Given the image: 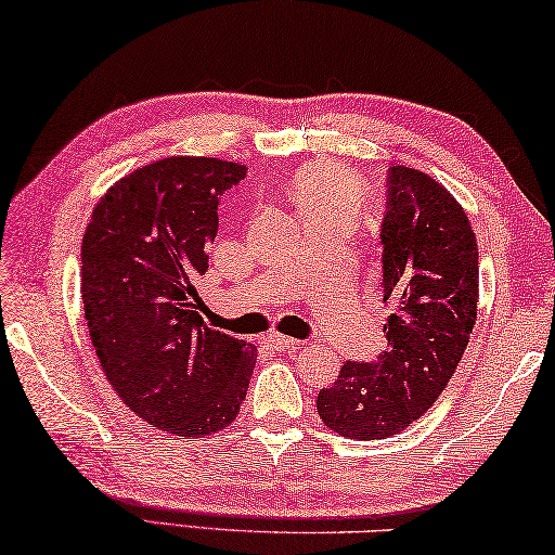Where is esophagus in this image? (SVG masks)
I'll list each match as a JSON object with an SVG mask.
<instances>
[{"label": "esophagus", "mask_w": 555, "mask_h": 555, "mask_svg": "<svg viewBox=\"0 0 555 555\" xmlns=\"http://www.w3.org/2000/svg\"><path fill=\"white\" fill-rule=\"evenodd\" d=\"M266 344L278 348V351H295V348L299 346L297 338H289V336H283V334H270L266 336Z\"/></svg>", "instance_id": "esophagus-1"}]
</instances>
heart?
<instances>
[{
    "instance_id": "1",
    "label": "heart",
    "mask_w": 555,
    "mask_h": 555,
    "mask_svg": "<svg viewBox=\"0 0 555 555\" xmlns=\"http://www.w3.org/2000/svg\"><path fill=\"white\" fill-rule=\"evenodd\" d=\"M289 192L305 219L319 217V214L358 211L363 202L361 182L356 175L328 160L302 165L293 175Z\"/></svg>"
}]
</instances>
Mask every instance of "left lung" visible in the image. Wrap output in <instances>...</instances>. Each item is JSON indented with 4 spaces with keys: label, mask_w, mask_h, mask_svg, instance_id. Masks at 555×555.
I'll return each instance as SVG.
<instances>
[{
    "label": "left lung",
    "mask_w": 555,
    "mask_h": 555,
    "mask_svg": "<svg viewBox=\"0 0 555 555\" xmlns=\"http://www.w3.org/2000/svg\"><path fill=\"white\" fill-rule=\"evenodd\" d=\"M380 236L387 351L375 363L346 361L317 397L328 429L358 441L400 434L431 410L478 319V241L441 182L390 168Z\"/></svg>",
    "instance_id": "8db88e82"
}]
</instances>
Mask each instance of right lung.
<instances>
[{"label": "right lung", "instance_id": "obj_1", "mask_svg": "<svg viewBox=\"0 0 555 555\" xmlns=\"http://www.w3.org/2000/svg\"><path fill=\"white\" fill-rule=\"evenodd\" d=\"M241 163L170 155L116 180L82 238L85 322L106 380L129 410L172 436L236 420L258 348L204 324L194 283L209 268L219 194Z\"/></svg>", "mask_w": 555, "mask_h": 555}]
</instances>
